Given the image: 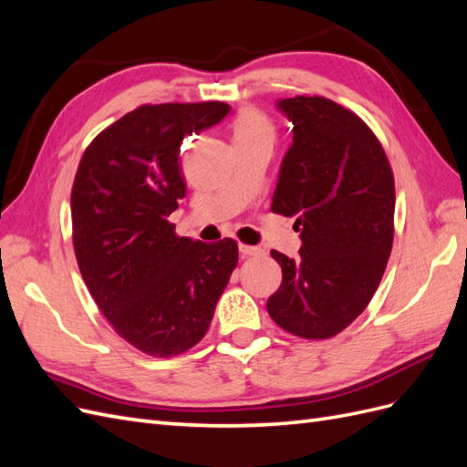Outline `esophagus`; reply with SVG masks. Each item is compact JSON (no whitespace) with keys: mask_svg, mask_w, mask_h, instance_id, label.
Wrapping results in <instances>:
<instances>
[{"mask_svg":"<svg viewBox=\"0 0 467 467\" xmlns=\"http://www.w3.org/2000/svg\"><path fill=\"white\" fill-rule=\"evenodd\" d=\"M263 249L255 247V245H247V244H239V255L242 257H255V255H263Z\"/></svg>","mask_w":467,"mask_h":467,"instance_id":"esophagus-1","label":"esophagus"}]
</instances>
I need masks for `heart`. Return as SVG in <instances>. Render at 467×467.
Here are the masks:
<instances>
[{"mask_svg": "<svg viewBox=\"0 0 467 467\" xmlns=\"http://www.w3.org/2000/svg\"><path fill=\"white\" fill-rule=\"evenodd\" d=\"M234 144H271L276 138L275 122L263 110L245 107L237 112L232 124Z\"/></svg>", "mask_w": 467, "mask_h": 467, "instance_id": "obj_1", "label": "heart"}]
</instances>
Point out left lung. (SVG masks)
I'll use <instances>...</instances> for the list:
<instances>
[{
    "label": "left lung",
    "instance_id": "8db88e82",
    "mask_svg": "<svg viewBox=\"0 0 467 467\" xmlns=\"http://www.w3.org/2000/svg\"><path fill=\"white\" fill-rule=\"evenodd\" d=\"M294 124L271 210L294 216L296 259L282 268L268 316L302 338L341 333L370 304L393 244L395 185L386 151L358 115L319 95L282 99Z\"/></svg>",
    "mask_w": 467,
    "mask_h": 467
}]
</instances>
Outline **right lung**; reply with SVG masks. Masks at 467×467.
I'll use <instances>...</instances> for the list:
<instances>
[{
    "label": "right lung",
    "instance_id": "1",
    "mask_svg": "<svg viewBox=\"0 0 467 467\" xmlns=\"http://www.w3.org/2000/svg\"><path fill=\"white\" fill-rule=\"evenodd\" d=\"M230 105H142L83 151L72 187L79 273L126 343L167 358L206 335L237 266V244L192 242L167 218L187 192L181 142L210 129Z\"/></svg>",
    "mask_w": 467,
    "mask_h": 467
}]
</instances>
